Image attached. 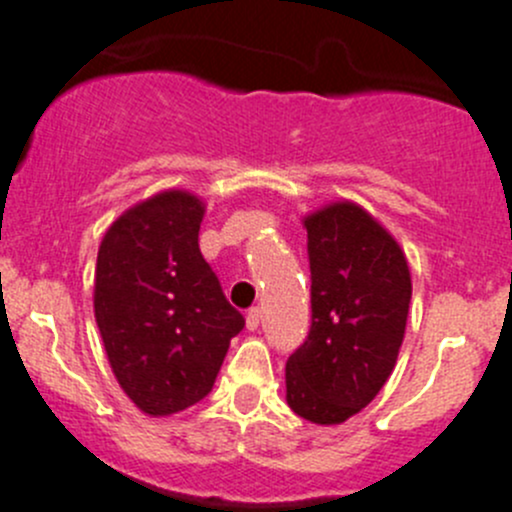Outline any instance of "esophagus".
<instances>
[{
  "mask_svg": "<svg viewBox=\"0 0 512 512\" xmlns=\"http://www.w3.org/2000/svg\"><path fill=\"white\" fill-rule=\"evenodd\" d=\"M260 319H262V312L257 307H252L250 312H247V317H245L247 329H250V332H255V329L260 327Z\"/></svg>",
  "mask_w": 512,
  "mask_h": 512,
  "instance_id": "esophagus-1",
  "label": "esophagus"
}]
</instances>
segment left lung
Instances as JSON below:
<instances>
[{
    "label": "left lung",
    "mask_w": 512,
    "mask_h": 512,
    "mask_svg": "<svg viewBox=\"0 0 512 512\" xmlns=\"http://www.w3.org/2000/svg\"><path fill=\"white\" fill-rule=\"evenodd\" d=\"M312 270V329L287 359V404L317 426L359 414L389 381L411 304L396 237L354 200L302 218Z\"/></svg>",
    "instance_id": "1"
}]
</instances>
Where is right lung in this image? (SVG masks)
<instances>
[{"label": "right lung", "instance_id": "add662e5", "mask_svg": "<svg viewBox=\"0 0 512 512\" xmlns=\"http://www.w3.org/2000/svg\"><path fill=\"white\" fill-rule=\"evenodd\" d=\"M205 203L168 188L123 210L96 257L94 314L123 394L146 416L210 394L245 319L198 245Z\"/></svg>", "mask_w": 512, "mask_h": 512}]
</instances>
